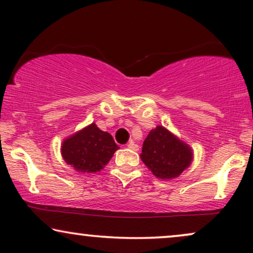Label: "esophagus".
<instances>
[{"label":"esophagus","instance_id":"esophagus-1","mask_svg":"<svg viewBox=\"0 0 253 253\" xmlns=\"http://www.w3.org/2000/svg\"><path fill=\"white\" fill-rule=\"evenodd\" d=\"M127 147H128V149H130L132 151H138L139 150L138 145L133 143V141H130V143H128V145H127Z\"/></svg>","mask_w":253,"mask_h":253}]
</instances>
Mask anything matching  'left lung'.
<instances>
[{
    "label": "left lung",
    "mask_w": 253,
    "mask_h": 253,
    "mask_svg": "<svg viewBox=\"0 0 253 253\" xmlns=\"http://www.w3.org/2000/svg\"><path fill=\"white\" fill-rule=\"evenodd\" d=\"M193 156L189 145L163 126H157L151 130L140 153L141 161L147 169L161 179L178 177L190 167Z\"/></svg>",
    "instance_id": "obj_1"
}]
</instances>
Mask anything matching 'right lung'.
I'll return each instance as SVG.
<instances>
[{
    "instance_id": "right-lung-1",
    "label": "right lung",
    "mask_w": 253,
    "mask_h": 253,
    "mask_svg": "<svg viewBox=\"0 0 253 253\" xmlns=\"http://www.w3.org/2000/svg\"><path fill=\"white\" fill-rule=\"evenodd\" d=\"M119 146L109 133L94 123L63 140V159L78 172L95 173L102 170Z\"/></svg>"
}]
</instances>
